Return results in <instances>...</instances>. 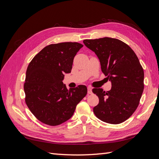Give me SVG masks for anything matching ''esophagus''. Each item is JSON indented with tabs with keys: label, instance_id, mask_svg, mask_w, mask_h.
<instances>
[{
	"label": "esophagus",
	"instance_id": "1",
	"mask_svg": "<svg viewBox=\"0 0 159 159\" xmlns=\"http://www.w3.org/2000/svg\"><path fill=\"white\" fill-rule=\"evenodd\" d=\"M88 94L92 93V88H91V87L88 88Z\"/></svg>",
	"mask_w": 159,
	"mask_h": 159
}]
</instances>
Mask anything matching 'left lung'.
<instances>
[{
  "instance_id": "obj_1",
  "label": "left lung",
  "mask_w": 159,
  "mask_h": 159,
  "mask_svg": "<svg viewBox=\"0 0 159 159\" xmlns=\"http://www.w3.org/2000/svg\"><path fill=\"white\" fill-rule=\"evenodd\" d=\"M83 42L97 55L102 71L112 85L107 91L92 89L99 99L93 113L105 123H121L135 111L143 91L144 71L138 57L127 44L116 38L105 37Z\"/></svg>"
}]
</instances>
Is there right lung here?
Wrapping results in <instances>:
<instances>
[{
    "label": "right lung",
    "instance_id": "1",
    "mask_svg": "<svg viewBox=\"0 0 159 159\" xmlns=\"http://www.w3.org/2000/svg\"><path fill=\"white\" fill-rule=\"evenodd\" d=\"M83 46L78 42L48 45L28 65L24 85L25 102L42 123L56 126L68 121L87 94L85 85L68 89L62 81L64 74L71 72L74 57Z\"/></svg>",
    "mask_w": 159,
    "mask_h": 159
}]
</instances>
